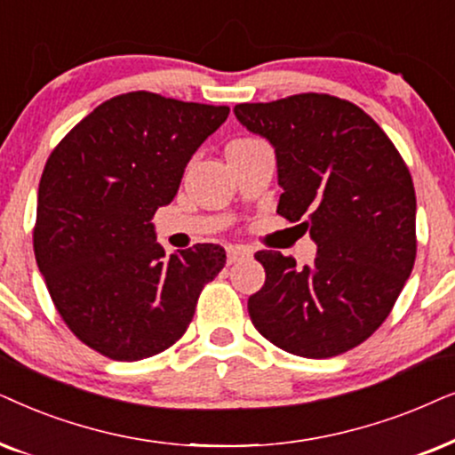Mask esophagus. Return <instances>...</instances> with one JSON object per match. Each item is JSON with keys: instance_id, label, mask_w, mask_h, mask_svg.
I'll return each instance as SVG.
<instances>
[{"instance_id": "esophagus-1", "label": "esophagus", "mask_w": 455, "mask_h": 455, "mask_svg": "<svg viewBox=\"0 0 455 455\" xmlns=\"http://www.w3.org/2000/svg\"><path fill=\"white\" fill-rule=\"evenodd\" d=\"M251 256V250L245 245H228L227 247V259L228 264H235V262H241V259L250 258Z\"/></svg>"}]
</instances>
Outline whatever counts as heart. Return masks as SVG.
Segmentation results:
<instances>
[{"label": "heart", "instance_id": "heart-1", "mask_svg": "<svg viewBox=\"0 0 455 455\" xmlns=\"http://www.w3.org/2000/svg\"><path fill=\"white\" fill-rule=\"evenodd\" d=\"M239 141H247V139H239Z\"/></svg>", "mask_w": 455, "mask_h": 455}]
</instances>
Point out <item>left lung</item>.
Returning <instances> with one entry per match:
<instances>
[{
  "mask_svg": "<svg viewBox=\"0 0 455 455\" xmlns=\"http://www.w3.org/2000/svg\"><path fill=\"white\" fill-rule=\"evenodd\" d=\"M235 116L276 156V212L318 251L298 268L258 251L264 287L247 301L259 335L301 358H332L389 316L416 259V193L408 166L364 110L324 93L239 104Z\"/></svg>",
  "mask_w": 455,
  "mask_h": 455,
  "instance_id": "left-lung-1",
  "label": "left lung"
}]
</instances>
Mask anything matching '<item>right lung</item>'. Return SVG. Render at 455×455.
I'll use <instances>...</instances> for the list:
<instances>
[{"label": "right lung", "instance_id": "right-lung-1", "mask_svg": "<svg viewBox=\"0 0 455 455\" xmlns=\"http://www.w3.org/2000/svg\"><path fill=\"white\" fill-rule=\"evenodd\" d=\"M228 112L132 91L97 106L52 151L35 258L60 316L91 349L120 362L168 349L224 268L227 253L214 243L166 256L151 218Z\"/></svg>", "mask_w": 455, "mask_h": 455}]
</instances>
